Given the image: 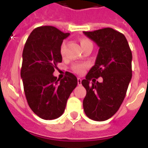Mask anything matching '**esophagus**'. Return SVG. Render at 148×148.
Segmentation results:
<instances>
[{
    "label": "esophagus",
    "instance_id": "obj_1",
    "mask_svg": "<svg viewBox=\"0 0 148 148\" xmlns=\"http://www.w3.org/2000/svg\"><path fill=\"white\" fill-rule=\"evenodd\" d=\"M77 85H78V86H81V85H82V79H81L80 77L77 78Z\"/></svg>",
    "mask_w": 148,
    "mask_h": 148
}]
</instances>
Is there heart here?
I'll list each match as a JSON object with an SVG mask.
<instances>
[{"label": "heart", "mask_w": 148, "mask_h": 148, "mask_svg": "<svg viewBox=\"0 0 148 148\" xmlns=\"http://www.w3.org/2000/svg\"><path fill=\"white\" fill-rule=\"evenodd\" d=\"M81 45L83 44V43H86V42H90L89 39H81ZM64 47L65 44L62 43V45L61 46V48H60V53H61L62 55H63V53H64ZM86 67V65L83 64V63H76V64H74L72 66V71L77 73V74H82L85 71V68Z\"/></svg>", "instance_id": "1"}]
</instances>
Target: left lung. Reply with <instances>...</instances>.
Returning <instances> with one entry per match:
<instances>
[{
  "label": "left lung",
  "instance_id": "1",
  "mask_svg": "<svg viewBox=\"0 0 148 148\" xmlns=\"http://www.w3.org/2000/svg\"><path fill=\"white\" fill-rule=\"evenodd\" d=\"M99 47L95 64L82 81L86 90L83 109L88 117L104 121L118 111L132 79V55L124 35L110 27L84 32ZM102 77V83H90Z\"/></svg>",
  "mask_w": 148,
  "mask_h": 148
}]
</instances>
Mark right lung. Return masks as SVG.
Instances as JSON below:
<instances>
[{"instance_id": "1", "label": "right lung", "mask_w": 148, "mask_h": 148, "mask_svg": "<svg viewBox=\"0 0 148 148\" xmlns=\"http://www.w3.org/2000/svg\"><path fill=\"white\" fill-rule=\"evenodd\" d=\"M69 36L53 26H42L32 32L24 45L21 71L24 93L31 109L44 120L62 115L69 97L77 86V77L70 72L61 80L53 75L62 60V41Z\"/></svg>"}]
</instances>
